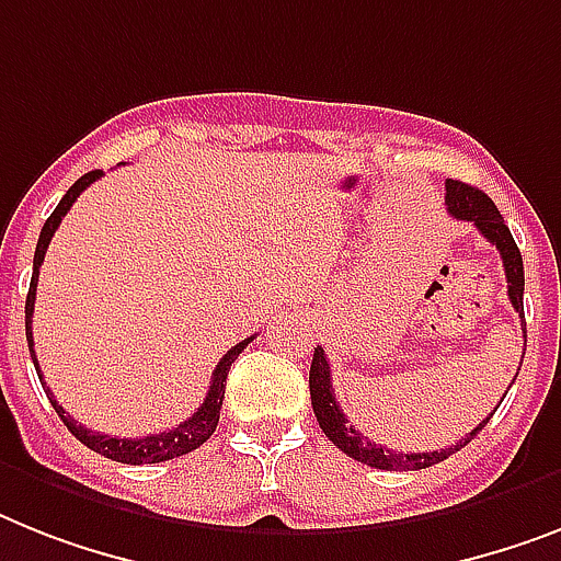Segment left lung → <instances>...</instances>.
I'll return each mask as SVG.
<instances>
[{"instance_id": "obj_1", "label": "left lung", "mask_w": 561, "mask_h": 561, "mask_svg": "<svg viewBox=\"0 0 561 561\" xmlns=\"http://www.w3.org/2000/svg\"><path fill=\"white\" fill-rule=\"evenodd\" d=\"M447 211H450L453 220H465V224H473L476 229L484 234V240H490L493 247L499 249L502 254V263H504V277H507V298H511L513 309L519 312V318L525 321V266H522V252L516 247V240H513L511 229L504 226V217L499 215L496 203L490 201L488 194L481 192L476 186H467L461 180H447ZM525 332V330H522ZM525 341H527V332H525ZM525 358V353H522ZM519 375V373H516ZM516 381V378H513ZM309 396H312V410H314V419L321 424V430L327 433L332 444H335L337 450H344L346 456L360 461V465L375 467V470H424V467H433L444 458H450L453 453H458L461 447L473 442L476 433H479L493 413L488 419L481 421L479 427H473L467 433L465 438H458L456 444L450 447H444V450H433V453H396V450H387L383 444H375L369 442L364 433L350 424V419L344 415V410L337 407V398L332 392V369H330V358L323 353V346H314V355H312V367H309ZM507 396V392H504ZM504 401V398H502ZM499 401V404H502Z\"/></svg>"}]
</instances>
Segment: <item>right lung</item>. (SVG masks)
Segmentation results:
<instances>
[{
    "instance_id": "add662e5",
    "label": "right lung",
    "mask_w": 561,
    "mask_h": 561,
    "mask_svg": "<svg viewBox=\"0 0 561 561\" xmlns=\"http://www.w3.org/2000/svg\"><path fill=\"white\" fill-rule=\"evenodd\" d=\"M103 178V171H88L82 174L77 183H73L65 197L59 201V206L50 211V217L45 220L39 231V243H36V252H34V275H31V289H27V300H25V335H27V350H31V358H34V367L36 375H39L42 381V373H39V360H36L34 353V332H31V318H34V300H36V280H39V266L45 261V252H48V243L54 238V231L59 229L62 224V217L71 211L73 201L85 192L94 180ZM254 337V335H252ZM252 337L247 341H240L238 346H231L229 353L220 358V364L215 367L211 373V387H208L206 398H203V404L197 407V413L192 419L180 421L178 427L165 430V433H154V436H146V438H117V436H103V433H94V430L82 427L71 415L65 413L62 404H59L54 392L45 387L50 398V407L57 410V415L62 419V424L71 430L73 438H80L85 444L88 450L100 453V456L111 458V461H123V465H157V461H169V458H178V456H186V453L197 450L203 442H206L211 433H215L217 421H220V407H224V392H226V375H229L231 364L238 358L249 344H252ZM45 383V381H42Z\"/></svg>"
}]
</instances>
